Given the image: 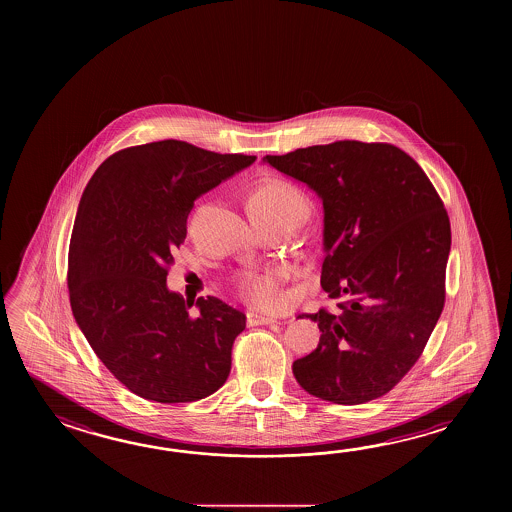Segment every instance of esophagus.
I'll use <instances>...</instances> for the list:
<instances>
[{"label":"esophagus","instance_id":"esophagus-1","mask_svg":"<svg viewBox=\"0 0 512 512\" xmlns=\"http://www.w3.org/2000/svg\"><path fill=\"white\" fill-rule=\"evenodd\" d=\"M247 322H249L251 326H271V324H278L276 318L258 315V313H247Z\"/></svg>","mask_w":512,"mask_h":512}]
</instances>
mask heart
I'll list each match as a JSON object with an SVG mask.
<instances>
[{"mask_svg":"<svg viewBox=\"0 0 512 512\" xmlns=\"http://www.w3.org/2000/svg\"><path fill=\"white\" fill-rule=\"evenodd\" d=\"M305 212L304 197L298 190L280 179H265L252 190L249 214L252 218L302 219ZM287 267H274L267 271L243 272L238 278V293L249 304L269 309L282 300V283L289 278Z\"/></svg>","mask_w":512,"mask_h":512,"instance_id":"1","label":"heart"}]
</instances>
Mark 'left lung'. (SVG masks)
<instances>
[{"label": "left lung", "instance_id": "8db88e82", "mask_svg": "<svg viewBox=\"0 0 512 512\" xmlns=\"http://www.w3.org/2000/svg\"><path fill=\"white\" fill-rule=\"evenodd\" d=\"M324 207L320 285L335 311L311 318L318 348L294 360L305 392L335 404L379 399L412 370L445 305L450 221L423 168L386 142L337 141L265 155Z\"/></svg>", "mask_w": 512, "mask_h": 512}]
</instances>
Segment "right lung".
<instances>
[{
  "mask_svg": "<svg viewBox=\"0 0 512 512\" xmlns=\"http://www.w3.org/2000/svg\"><path fill=\"white\" fill-rule=\"evenodd\" d=\"M254 161L168 139L113 153L87 183L69 243L71 309L98 359L142 399L192 403L229 377L245 315L208 296L192 316L166 276L197 197Z\"/></svg>",
  "mask_w": 512,
  "mask_h": 512,
  "instance_id": "right-lung-1",
  "label": "right lung"
}]
</instances>
